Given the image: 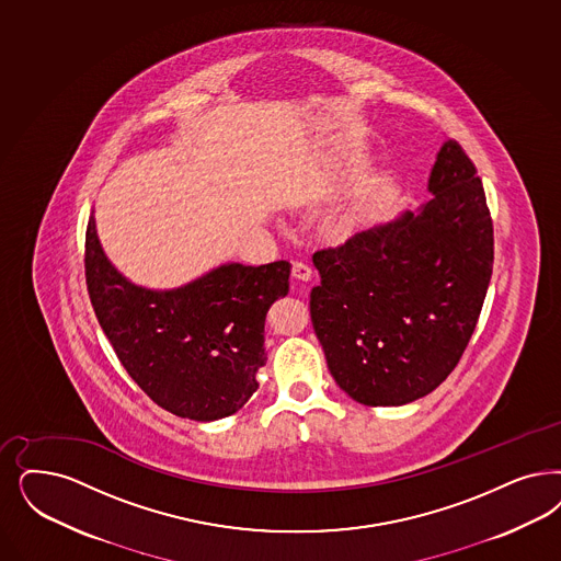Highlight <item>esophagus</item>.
<instances>
[{
    "label": "esophagus",
    "instance_id": "obj_1",
    "mask_svg": "<svg viewBox=\"0 0 561 561\" xmlns=\"http://www.w3.org/2000/svg\"><path fill=\"white\" fill-rule=\"evenodd\" d=\"M291 275H294L296 279H300V282H309L310 277H312V270H310L307 263H302V261H294V263H291Z\"/></svg>",
    "mask_w": 561,
    "mask_h": 561
}]
</instances>
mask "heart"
<instances>
[{"label":"heart","mask_w":561,"mask_h":561,"mask_svg":"<svg viewBox=\"0 0 561 561\" xmlns=\"http://www.w3.org/2000/svg\"><path fill=\"white\" fill-rule=\"evenodd\" d=\"M350 230H352V224H350L346 215H333V217H329L325 226H323L325 236H328L329 240H335V242L348 238Z\"/></svg>","instance_id":"b5f03b06"}]
</instances>
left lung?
I'll return each mask as SVG.
<instances>
[{"label": "left lung", "instance_id": "1", "mask_svg": "<svg viewBox=\"0 0 561 561\" xmlns=\"http://www.w3.org/2000/svg\"><path fill=\"white\" fill-rule=\"evenodd\" d=\"M419 213L312 254L310 319L329 373L365 407H402L442 386L477 328L493 273L483 182L445 140Z\"/></svg>", "mask_w": 561, "mask_h": 561}]
</instances>
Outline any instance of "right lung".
<instances>
[{
    "mask_svg": "<svg viewBox=\"0 0 561 561\" xmlns=\"http://www.w3.org/2000/svg\"><path fill=\"white\" fill-rule=\"evenodd\" d=\"M87 290L99 325L157 407L191 421L238 412L265 365V317L290 288V263H228L178 290L135 286L107 261L95 219L84 240Z\"/></svg>",
    "mask_w": 561,
    "mask_h": 561,
    "instance_id": "obj_1",
    "label": "right lung"
}]
</instances>
